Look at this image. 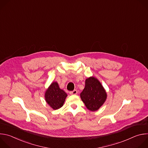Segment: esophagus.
<instances>
[{
    "instance_id": "34e87169",
    "label": "esophagus",
    "mask_w": 148,
    "mask_h": 148,
    "mask_svg": "<svg viewBox=\"0 0 148 148\" xmlns=\"http://www.w3.org/2000/svg\"><path fill=\"white\" fill-rule=\"evenodd\" d=\"M70 94H71V95H76V94H77V91L76 90H74L73 91H70Z\"/></svg>"
}]
</instances>
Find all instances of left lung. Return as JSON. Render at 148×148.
I'll return each mask as SVG.
<instances>
[{"instance_id": "1", "label": "left lung", "mask_w": 148, "mask_h": 148, "mask_svg": "<svg viewBox=\"0 0 148 148\" xmlns=\"http://www.w3.org/2000/svg\"><path fill=\"white\" fill-rule=\"evenodd\" d=\"M80 97L88 110L96 111L106 101L107 94L100 81L92 76L86 79L85 88L81 92Z\"/></svg>"}]
</instances>
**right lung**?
Returning a JSON list of instances; mask_svg holds the SVG:
<instances>
[{"instance_id":"right-lung-1","label":"right lung","mask_w":148,"mask_h":148,"mask_svg":"<svg viewBox=\"0 0 148 148\" xmlns=\"http://www.w3.org/2000/svg\"><path fill=\"white\" fill-rule=\"evenodd\" d=\"M67 94L61 90L57 82H53L46 90L45 101L49 106L54 110L62 107L64 105Z\"/></svg>"}]
</instances>
